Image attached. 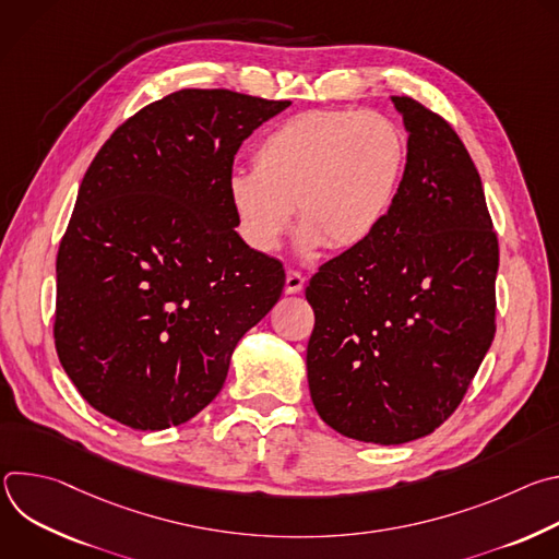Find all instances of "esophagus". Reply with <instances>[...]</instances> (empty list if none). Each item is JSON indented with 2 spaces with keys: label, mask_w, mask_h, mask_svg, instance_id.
Returning <instances> with one entry per match:
<instances>
[{
  "label": "esophagus",
  "mask_w": 559,
  "mask_h": 559,
  "mask_svg": "<svg viewBox=\"0 0 559 559\" xmlns=\"http://www.w3.org/2000/svg\"><path fill=\"white\" fill-rule=\"evenodd\" d=\"M305 287V276L296 270H287L285 274V292L287 294H298Z\"/></svg>",
  "instance_id": "1"
}]
</instances>
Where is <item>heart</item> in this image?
Returning a JSON list of instances; mask_svg holds the SVG:
<instances>
[{
	"instance_id": "obj_1",
	"label": "heart",
	"mask_w": 559,
	"mask_h": 559,
	"mask_svg": "<svg viewBox=\"0 0 559 559\" xmlns=\"http://www.w3.org/2000/svg\"><path fill=\"white\" fill-rule=\"evenodd\" d=\"M405 158L401 128L378 112L296 115L257 145L254 173L229 179L238 229L259 252H274L296 207L305 252L356 250L384 223Z\"/></svg>"
}]
</instances>
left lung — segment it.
I'll return each instance as SVG.
<instances>
[{
  "mask_svg": "<svg viewBox=\"0 0 559 559\" xmlns=\"http://www.w3.org/2000/svg\"><path fill=\"white\" fill-rule=\"evenodd\" d=\"M407 139L395 201L369 241L318 270L305 296L311 403L338 433L403 444L462 403L496 334L498 236L455 130L391 97Z\"/></svg>",
  "mask_w": 559,
  "mask_h": 559,
  "instance_id": "8db88e82",
  "label": "left lung"
}]
</instances>
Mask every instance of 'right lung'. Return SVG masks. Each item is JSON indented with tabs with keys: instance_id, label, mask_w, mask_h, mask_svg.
Listing matches in <instances>:
<instances>
[{
	"instance_id": "right-lung-1",
	"label": "right lung",
	"mask_w": 559,
	"mask_h": 559,
	"mask_svg": "<svg viewBox=\"0 0 559 559\" xmlns=\"http://www.w3.org/2000/svg\"><path fill=\"white\" fill-rule=\"evenodd\" d=\"M289 104L188 88L97 152L57 254L55 347L99 414L139 431L188 423L281 298L283 265L234 229L229 179L241 143Z\"/></svg>"
}]
</instances>
